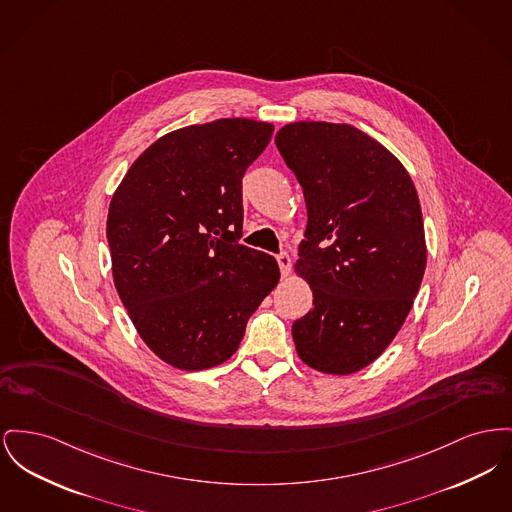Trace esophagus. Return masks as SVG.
Here are the masks:
<instances>
[{
    "instance_id": "obj_1",
    "label": "esophagus",
    "mask_w": 512,
    "mask_h": 512,
    "mask_svg": "<svg viewBox=\"0 0 512 512\" xmlns=\"http://www.w3.org/2000/svg\"><path fill=\"white\" fill-rule=\"evenodd\" d=\"M276 261H278V267H280L282 276L286 278V276L290 274V269H292V259H290V255H288V253H280V255L276 257Z\"/></svg>"
}]
</instances>
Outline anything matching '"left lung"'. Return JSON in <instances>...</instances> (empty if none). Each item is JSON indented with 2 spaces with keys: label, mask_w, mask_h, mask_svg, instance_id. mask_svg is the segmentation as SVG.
Segmentation results:
<instances>
[{
  "label": "left lung",
  "mask_w": 512,
  "mask_h": 512,
  "mask_svg": "<svg viewBox=\"0 0 512 512\" xmlns=\"http://www.w3.org/2000/svg\"><path fill=\"white\" fill-rule=\"evenodd\" d=\"M274 141L307 205L294 271L313 307L292 327L296 352L311 369L352 375L389 348L418 296L427 265L418 191L354 125L294 121Z\"/></svg>",
  "instance_id": "1"
}]
</instances>
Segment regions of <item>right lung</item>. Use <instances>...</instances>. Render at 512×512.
I'll list each match as a JSON object with an SVG mask.
<instances>
[{"label": "right lung", "mask_w": 512, "mask_h": 512, "mask_svg": "<svg viewBox=\"0 0 512 512\" xmlns=\"http://www.w3.org/2000/svg\"><path fill=\"white\" fill-rule=\"evenodd\" d=\"M274 125L222 118L156 139L112 195V276L133 327L162 361L211 369L280 280L276 259L241 245V178Z\"/></svg>", "instance_id": "obj_1"}]
</instances>
